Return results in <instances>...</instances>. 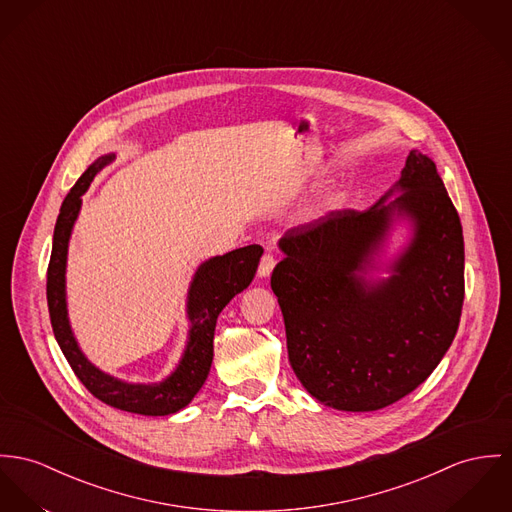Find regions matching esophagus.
<instances>
[{"instance_id": "obj_1", "label": "esophagus", "mask_w": 512, "mask_h": 512, "mask_svg": "<svg viewBox=\"0 0 512 512\" xmlns=\"http://www.w3.org/2000/svg\"><path fill=\"white\" fill-rule=\"evenodd\" d=\"M275 265L276 261L275 257H273V253H271V251H265V255H263V259H261V263H259L257 275L261 276V278H267V276L273 273Z\"/></svg>"}]
</instances>
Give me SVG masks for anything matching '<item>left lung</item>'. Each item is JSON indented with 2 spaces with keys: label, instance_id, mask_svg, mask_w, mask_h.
I'll return each instance as SVG.
<instances>
[{
  "label": "left lung",
  "instance_id": "1",
  "mask_svg": "<svg viewBox=\"0 0 512 512\" xmlns=\"http://www.w3.org/2000/svg\"><path fill=\"white\" fill-rule=\"evenodd\" d=\"M397 225L408 239L386 258ZM278 249L271 288L288 360L319 403L353 413L388 407L450 349L464 304V236L433 159L419 150L372 208L288 230Z\"/></svg>",
  "mask_w": 512,
  "mask_h": 512
}]
</instances>
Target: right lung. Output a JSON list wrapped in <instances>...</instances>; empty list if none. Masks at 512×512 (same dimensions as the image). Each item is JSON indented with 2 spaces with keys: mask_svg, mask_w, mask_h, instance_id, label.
<instances>
[{
  "mask_svg": "<svg viewBox=\"0 0 512 512\" xmlns=\"http://www.w3.org/2000/svg\"><path fill=\"white\" fill-rule=\"evenodd\" d=\"M115 158V154H105L95 159L62 202L52 237V253L46 278L50 321L54 337L72 370L76 372L79 382L97 399L128 413L148 417L173 415L185 409L206 382L214 356L216 319L230 304V300L251 284L259 267V259L263 255V247H239L226 255L210 257L198 265L187 290V345L171 374H167L159 382L146 384L126 382L103 372L83 354L74 335L68 315L66 267L70 237L81 210V197L87 193L95 175L103 167L113 163Z\"/></svg>",
  "mask_w": 512,
  "mask_h": 512,
  "instance_id": "add662e5",
  "label": "right lung"
}]
</instances>
